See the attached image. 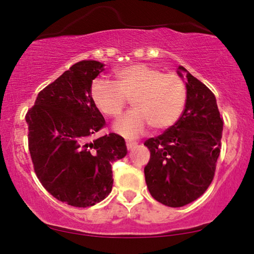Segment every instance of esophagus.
<instances>
[{
    "instance_id": "esophagus-1",
    "label": "esophagus",
    "mask_w": 254,
    "mask_h": 254,
    "mask_svg": "<svg viewBox=\"0 0 254 254\" xmlns=\"http://www.w3.org/2000/svg\"><path fill=\"white\" fill-rule=\"evenodd\" d=\"M135 146H137V142H135V141H130V140H128V141H127V149H133Z\"/></svg>"
}]
</instances>
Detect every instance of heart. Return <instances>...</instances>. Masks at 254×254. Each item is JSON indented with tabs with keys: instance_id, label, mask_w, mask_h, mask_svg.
Returning a JSON list of instances; mask_svg holds the SVG:
<instances>
[{
	"instance_id": "1",
	"label": "heart",
	"mask_w": 254,
	"mask_h": 254,
	"mask_svg": "<svg viewBox=\"0 0 254 254\" xmlns=\"http://www.w3.org/2000/svg\"><path fill=\"white\" fill-rule=\"evenodd\" d=\"M116 81L98 77L91 84V99L108 119H117L128 100L134 109L117 121L114 130L127 138L142 134L149 126L165 130L175 124L184 111L187 88L177 74L156 67L134 64L116 70Z\"/></svg>"
}]
</instances>
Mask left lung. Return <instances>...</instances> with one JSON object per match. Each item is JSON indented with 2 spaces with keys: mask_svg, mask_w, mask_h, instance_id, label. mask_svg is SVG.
<instances>
[{
  "mask_svg": "<svg viewBox=\"0 0 254 254\" xmlns=\"http://www.w3.org/2000/svg\"><path fill=\"white\" fill-rule=\"evenodd\" d=\"M181 70L187 71L184 67ZM187 99L175 126L146 140L150 151L145 179L150 195L180 207L202 196L213 180L220 154L224 119L205 84L187 71Z\"/></svg>",
  "mask_w": 254,
  "mask_h": 254,
  "instance_id": "8db88e82",
  "label": "left lung"
}]
</instances>
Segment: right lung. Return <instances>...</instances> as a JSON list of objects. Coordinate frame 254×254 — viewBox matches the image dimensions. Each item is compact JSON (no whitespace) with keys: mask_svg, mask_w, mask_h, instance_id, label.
<instances>
[{"mask_svg":"<svg viewBox=\"0 0 254 254\" xmlns=\"http://www.w3.org/2000/svg\"><path fill=\"white\" fill-rule=\"evenodd\" d=\"M96 60H82L37 94L26 114L28 149L42 186L60 202L92 206L112 191V163L127 155L116 133L91 137L105 127L91 84L103 71Z\"/></svg>","mask_w":254,"mask_h":254,"instance_id":"right-lung-1","label":"right lung"}]
</instances>
